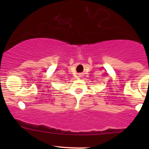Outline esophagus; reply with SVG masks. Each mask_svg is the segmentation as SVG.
I'll list each match as a JSON object with an SVG mask.
<instances>
[{"mask_svg": "<svg viewBox=\"0 0 149 149\" xmlns=\"http://www.w3.org/2000/svg\"><path fill=\"white\" fill-rule=\"evenodd\" d=\"M81 75H82V74H79V76H81Z\"/></svg>", "mask_w": 149, "mask_h": 149, "instance_id": "esophagus-1", "label": "esophagus"}]
</instances>
